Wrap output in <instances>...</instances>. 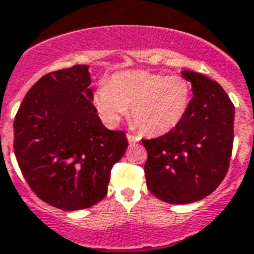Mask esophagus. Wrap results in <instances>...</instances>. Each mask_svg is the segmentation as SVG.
<instances>
[{
	"instance_id": "1",
	"label": "esophagus",
	"mask_w": 254,
	"mask_h": 254,
	"mask_svg": "<svg viewBox=\"0 0 254 254\" xmlns=\"http://www.w3.org/2000/svg\"><path fill=\"white\" fill-rule=\"evenodd\" d=\"M127 139H128L129 144H135V142L140 141L141 137L140 136H136V135H131V133H127Z\"/></svg>"
}]
</instances>
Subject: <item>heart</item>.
Here are the masks:
<instances>
[{
  "instance_id": "obj_1",
  "label": "heart",
  "mask_w": 254,
  "mask_h": 254,
  "mask_svg": "<svg viewBox=\"0 0 254 254\" xmlns=\"http://www.w3.org/2000/svg\"><path fill=\"white\" fill-rule=\"evenodd\" d=\"M192 97L190 81L180 75L167 76L144 70L113 75L93 94V105L108 126H115L127 109L131 119L148 135H163L186 117Z\"/></svg>"
}]
</instances>
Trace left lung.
Instances as JSON below:
<instances>
[{"instance_id":"obj_1","label":"left lung","mask_w":254,"mask_h":254,"mask_svg":"<svg viewBox=\"0 0 254 254\" xmlns=\"http://www.w3.org/2000/svg\"><path fill=\"white\" fill-rule=\"evenodd\" d=\"M193 97L179 125L157 139L142 140L148 152L146 187L169 204L202 200L227 174L234 142L235 108L225 89L207 76L183 70Z\"/></svg>"}]
</instances>
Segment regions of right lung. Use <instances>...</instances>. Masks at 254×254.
I'll return each mask as SVG.
<instances>
[{"instance_id": "right-lung-1", "label": "right lung", "mask_w": 254, "mask_h": 254, "mask_svg": "<svg viewBox=\"0 0 254 254\" xmlns=\"http://www.w3.org/2000/svg\"><path fill=\"white\" fill-rule=\"evenodd\" d=\"M89 66L53 71L35 83L14 121V153L31 190L62 210L87 209L108 192L128 142L102 125Z\"/></svg>"}]
</instances>
